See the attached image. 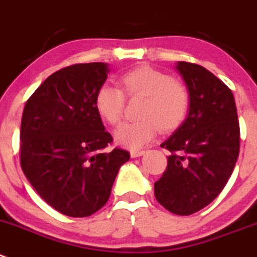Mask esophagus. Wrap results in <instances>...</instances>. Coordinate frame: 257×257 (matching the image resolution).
I'll list each match as a JSON object with an SVG mask.
<instances>
[{"mask_svg": "<svg viewBox=\"0 0 257 257\" xmlns=\"http://www.w3.org/2000/svg\"><path fill=\"white\" fill-rule=\"evenodd\" d=\"M146 151L145 150H131L130 155L131 158H140V156L145 155Z\"/></svg>", "mask_w": 257, "mask_h": 257, "instance_id": "obj_1", "label": "esophagus"}]
</instances>
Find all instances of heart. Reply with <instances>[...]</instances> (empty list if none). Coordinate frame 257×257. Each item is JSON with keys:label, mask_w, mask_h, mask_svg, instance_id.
I'll return each instance as SVG.
<instances>
[{"label": "heart", "mask_w": 257, "mask_h": 257, "mask_svg": "<svg viewBox=\"0 0 257 257\" xmlns=\"http://www.w3.org/2000/svg\"><path fill=\"white\" fill-rule=\"evenodd\" d=\"M121 85L128 97H144L139 117L126 122L114 133L117 143L128 149L144 148L158 134L174 131L184 122L189 109V94L182 83L151 67H139L121 77ZM96 108L108 123L117 124L122 118L124 96L119 88L103 84L96 94Z\"/></svg>", "instance_id": "obj_1"}]
</instances>
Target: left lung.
I'll return each instance as SVG.
<instances>
[{"mask_svg":"<svg viewBox=\"0 0 257 257\" xmlns=\"http://www.w3.org/2000/svg\"><path fill=\"white\" fill-rule=\"evenodd\" d=\"M189 94L184 122L161 144L172 153L154 184L159 203L189 216L208 206L228 182L240 151V126L231 89L206 68L178 62Z\"/></svg>","mask_w":257,"mask_h":257,"instance_id":"left-lung-1","label":"left lung"}]
</instances>
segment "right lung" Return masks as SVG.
<instances>
[{
    "label": "right lung",
    "mask_w": 257,
    "mask_h": 257,
    "mask_svg": "<svg viewBox=\"0 0 257 257\" xmlns=\"http://www.w3.org/2000/svg\"><path fill=\"white\" fill-rule=\"evenodd\" d=\"M107 63L53 73L28 99L21 119V168L49 206L69 217H88L108 200L128 151H104L112 136L96 108Z\"/></svg>",
    "instance_id": "right-lung-1"
}]
</instances>
